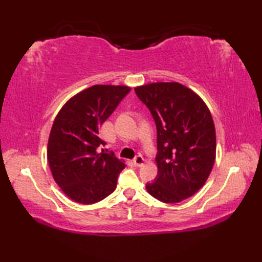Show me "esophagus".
Returning <instances> with one entry per match:
<instances>
[{"label":"esophagus","instance_id":"1","mask_svg":"<svg viewBox=\"0 0 262 262\" xmlns=\"http://www.w3.org/2000/svg\"><path fill=\"white\" fill-rule=\"evenodd\" d=\"M133 162H134L135 166H142L144 164V158L142 155H137V157L133 160Z\"/></svg>","mask_w":262,"mask_h":262}]
</instances>
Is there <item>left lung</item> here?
<instances>
[{"label":"left lung","mask_w":262,"mask_h":262,"mask_svg":"<svg viewBox=\"0 0 262 262\" xmlns=\"http://www.w3.org/2000/svg\"><path fill=\"white\" fill-rule=\"evenodd\" d=\"M151 111L158 132V177L148 193L166 204L180 203L207 181L216 157L214 120L197 93L178 82L135 88Z\"/></svg>","instance_id":"1"}]
</instances>
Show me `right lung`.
<instances>
[{
	"instance_id": "add662e5",
	"label": "right lung",
	"mask_w": 262,
	"mask_h": 262,
	"mask_svg": "<svg viewBox=\"0 0 262 262\" xmlns=\"http://www.w3.org/2000/svg\"><path fill=\"white\" fill-rule=\"evenodd\" d=\"M126 85L97 84L72 97L59 110L48 138L54 180L76 203H98L114 192L125 163L101 148L100 127L126 94Z\"/></svg>"
}]
</instances>
